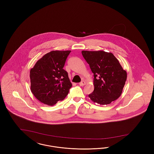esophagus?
<instances>
[{"label":"esophagus","instance_id":"34e87169","mask_svg":"<svg viewBox=\"0 0 154 154\" xmlns=\"http://www.w3.org/2000/svg\"><path fill=\"white\" fill-rule=\"evenodd\" d=\"M86 84V82H85V81H82L81 82L79 83V85H80V86H84V85H85Z\"/></svg>","mask_w":154,"mask_h":154}]
</instances>
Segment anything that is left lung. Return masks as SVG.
<instances>
[{
	"label": "left lung",
	"mask_w": 154,
	"mask_h": 154,
	"mask_svg": "<svg viewBox=\"0 0 154 154\" xmlns=\"http://www.w3.org/2000/svg\"><path fill=\"white\" fill-rule=\"evenodd\" d=\"M94 73V91L88 96L94 103L107 105L119 98L127 78L126 72L111 52L82 51Z\"/></svg>",
	"instance_id": "obj_1"
}]
</instances>
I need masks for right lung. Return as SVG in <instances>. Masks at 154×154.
Returning a JSON list of instances; mask_svg holds the SVG:
<instances>
[{"mask_svg": "<svg viewBox=\"0 0 154 154\" xmlns=\"http://www.w3.org/2000/svg\"><path fill=\"white\" fill-rule=\"evenodd\" d=\"M71 51H52L38 59L30 69V90L40 102L53 106L63 100L72 84L63 68Z\"/></svg>", "mask_w": 154, "mask_h": 154, "instance_id": "right-lung-1", "label": "right lung"}]
</instances>
